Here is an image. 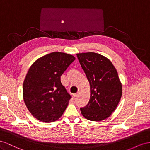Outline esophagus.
Listing matches in <instances>:
<instances>
[{"mask_svg": "<svg viewBox=\"0 0 150 150\" xmlns=\"http://www.w3.org/2000/svg\"><path fill=\"white\" fill-rule=\"evenodd\" d=\"M79 94H80V91H78L76 94H74V95H73V96H74V98H76V97H77Z\"/></svg>", "mask_w": 150, "mask_h": 150, "instance_id": "esophagus-1", "label": "esophagus"}]
</instances>
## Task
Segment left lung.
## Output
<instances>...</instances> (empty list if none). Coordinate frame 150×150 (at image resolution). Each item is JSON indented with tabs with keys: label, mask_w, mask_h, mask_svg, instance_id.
Returning a JSON list of instances; mask_svg holds the SVG:
<instances>
[{
	"label": "left lung",
	"mask_w": 150,
	"mask_h": 150,
	"mask_svg": "<svg viewBox=\"0 0 150 150\" xmlns=\"http://www.w3.org/2000/svg\"><path fill=\"white\" fill-rule=\"evenodd\" d=\"M90 85V99L80 108L87 120L99 122L108 118L117 107L122 84L116 68L105 56L93 52L76 54Z\"/></svg>",
	"instance_id": "left-lung-1"
}]
</instances>
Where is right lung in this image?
Instances as JSON below:
<instances>
[{
    "instance_id": "add662e5",
    "label": "right lung",
    "mask_w": 150,
    "mask_h": 150,
    "mask_svg": "<svg viewBox=\"0 0 150 150\" xmlns=\"http://www.w3.org/2000/svg\"><path fill=\"white\" fill-rule=\"evenodd\" d=\"M75 57L54 52L37 59L28 71L23 97L33 117L42 122H54L62 116L71 98L61 82V76Z\"/></svg>"
}]
</instances>
